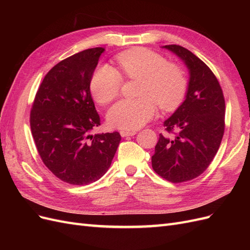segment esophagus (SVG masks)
Wrapping results in <instances>:
<instances>
[{
  "label": "esophagus",
  "mask_w": 250,
  "mask_h": 250,
  "mask_svg": "<svg viewBox=\"0 0 250 250\" xmlns=\"http://www.w3.org/2000/svg\"><path fill=\"white\" fill-rule=\"evenodd\" d=\"M120 133L123 138H125V137H129V135H134L135 133H137V131L135 130H121Z\"/></svg>",
  "instance_id": "34e87169"
}]
</instances>
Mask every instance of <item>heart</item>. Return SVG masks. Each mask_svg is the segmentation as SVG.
Segmentation results:
<instances>
[{"mask_svg": "<svg viewBox=\"0 0 250 250\" xmlns=\"http://www.w3.org/2000/svg\"><path fill=\"white\" fill-rule=\"evenodd\" d=\"M118 71L101 64L94 71L89 89L99 104L116 99L123 85V78L140 79L133 99L118 101L108 110V123L122 129H138L156 115L157 105L164 110L176 108L188 90V77L179 64L147 48H133L117 55Z\"/></svg>", "mask_w": 250, "mask_h": 250, "instance_id": "b5f03b06", "label": "heart"}]
</instances>
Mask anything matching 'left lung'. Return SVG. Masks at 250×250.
<instances>
[{
    "mask_svg": "<svg viewBox=\"0 0 250 250\" xmlns=\"http://www.w3.org/2000/svg\"><path fill=\"white\" fill-rule=\"evenodd\" d=\"M175 53L190 70L187 98L165 121L151 157L153 170L173 184L185 183L208 169L220 147L225 128V100L215 74L191 51L165 46Z\"/></svg>",
    "mask_w": 250,
    "mask_h": 250,
    "instance_id": "left-lung-1",
    "label": "left lung"
}]
</instances>
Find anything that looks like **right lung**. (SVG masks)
<instances>
[{
    "label": "right lung",
    "instance_id": "add662e5",
    "mask_svg": "<svg viewBox=\"0 0 250 250\" xmlns=\"http://www.w3.org/2000/svg\"><path fill=\"white\" fill-rule=\"evenodd\" d=\"M103 51L102 47L81 51L53 66L30 111V127L42 163L70 185L101 178L121 141L118 131L90 134L101 124L89 82Z\"/></svg>",
    "mask_w": 250,
    "mask_h": 250
}]
</instances>
